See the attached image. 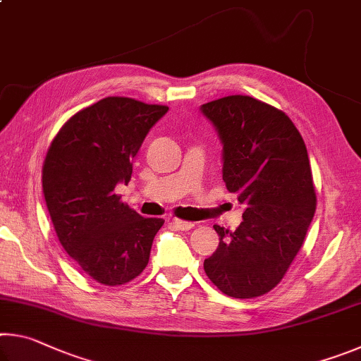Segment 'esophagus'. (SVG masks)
I'll return each mask as SVG.
<instances>
[{"label": "esophagus", "instance_id": "esophagus-1", "mask_svg": "<svg viewBox=\"0 0 361 361\" xmlns=\"http://www.w3.org/2000/svg\"><path fill=\"white\" fill-rule=\"evenodd\" d=\"M170 224H172L173 228L178 229V231H189V229L194 228V223L183 221V219H178V218H173L172 221H170Z\"/></svg>", "mask_w": 361, "mask_h": 361}]
</instances>
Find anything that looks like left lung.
<instances>
[{
	"label": "left lung",
	"mask_w": 361,
	"mask_h": 361,
	"mask_svg": "<svg viewBox=\"0 0 361 361\" xmlns=\"http://www.w3.org/2000/svg\"><path fill=\"white\" fill-rule=\"evenodd\" d=\"M223 143V180L245 207L234 232L215 224L219 245L204 261L219 291L250 299L288 271L312 221L317 195L307 148L283 111L248 95L200 106Z\"/></svg>",
	"instance_id": "8db88e82"
}]
</instances>
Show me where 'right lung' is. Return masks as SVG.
I'll list each match as a JSON object with an SVG mask.
<instances>
[{"instance_id":"right-lung-1","label":"right lung","mask_w":361,"mask_h":361,"mask_svg":"<svg viewBox=\"0 0 361 361\" xmlns=\"http://www.w3.org/2000/svg\"><path fill=\"white\" fill-rule=\"evenodd\" d=\"M169 106L106 97L59 130L42 166V192L65 252L95 282L118 286L143 272L162 218L140 216L114 194Z\"/></svg>"}]
</instances>
